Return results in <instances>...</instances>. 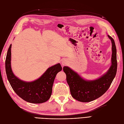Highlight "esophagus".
Here are the masks:
<instances>
[{
	"instance_id": "esophagus-1",
	"label": "esophagus",
	"mask_w": 124,
	"mask_h": 124,
	"mask_svg": "<svg viewBox=\"0 0 124 124\" xmlns=\"http://www.w3.org/2000/svg\"><path fill=\"white\" fill-rule=\"evenodd\" d=\"M62 64H63V65H65V63H64V62H62Z\"/></svg>"
}]
</instances>
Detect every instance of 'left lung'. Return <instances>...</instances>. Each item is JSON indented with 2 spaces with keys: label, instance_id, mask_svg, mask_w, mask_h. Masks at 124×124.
Masks as SVG:
<instances>
[{
  "label": "left lung",
  "instance_id": "1",
  "mask_svg": "<svg viewBox=\"0 0 124 124\" xmlns=\"http://www.w3.org/2000/svg\"><path fill=\"white\" fill-rule=\"evenodd\" d=\"M108 36L112 44V65L101 78L93 81H86L68 67H63L71 94L80 102H91L101 96L108 89L116 76L117 68L116 45L114 39L109 35Z\"/></svg>",
  "mask_w": 124,
  "mask_h": 124
}]
</instances>
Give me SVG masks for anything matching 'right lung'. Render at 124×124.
Returning <instances> with one entry per match:
<instances>
[{
  "label": "right lung",
  "instance_id": "obj_1",
  "mask_svg": "<svg viewBox=\"0 0 124 124\" xmlns=\"http://www.w3.org/2000/svg\"><path fill=\"white\" fill-rule=\"evenodd\" d=\"M11 48H8L5 67L8 81L16 94L24 101L31 103H42L50 98L55 77L62 70L60 63L47 69L41 77L33 82H25L20 80L13 74L11 68Z\"/></svg>",
  "mask_w": 124,
  "mask_h": 124
}]
</instances>
